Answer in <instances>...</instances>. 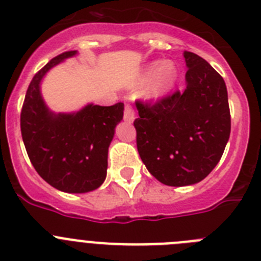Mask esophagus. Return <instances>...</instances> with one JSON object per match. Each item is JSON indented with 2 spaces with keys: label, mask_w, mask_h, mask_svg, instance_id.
I'll use <instances>...</instances> for the list:
<instances>
[{
  "label": "esophagus",
  "mask_w": 261,
  "mask_h": 261,
  "mask_svg": "<svg viewBox=\"0 0 261 261\" xmlns=\"http://www.w3.org/2000/svg\"><path fill=\"white\" fill-rule=\"evenodd\" d=\"M136 119L135 116V111L130 106H125V110H124V120L126 123H133Z\"/></svg>",
  "instance_id": "34e87169"
}]
</instances>
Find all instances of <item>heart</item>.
Wrapping results in <instances>:
<instances>
[{"instance_id":"b5f03b06","label":"heart","mask_w":261,"mask_h":261,"mask_svg":"<svg viewBox=\"0 0 261 261\" xmlns=\"http://www.w3.org/2000/svg\"><path fill=\"white\" fill-rule=\"evenodd\" d=\"M179 77L177 66L172 60L150 62L136 80L137 86L145 85L144 98L150 102H161L170 95Z\"/></svg>"}]
</instances>
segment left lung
Here are the masks:
<instances>
[{"mask_svg":"<svg viewBox=\"0 0 261 261\" xmlns=\"http://www.w3.org/2000/svg\"><path fill=\"white\" fill-rule=\"evenodd\" d=\"M186 89L153 106L137 102V149L156 180L184 187L201 181L220 162L231 120L225 81L209 62L184 52Z\"/></svg>","mask_w":261,"mask_h":261,"instance_id":"obj_1","label":"left lung"}]
</instances>
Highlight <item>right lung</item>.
Instances as JSON below:
<instances>
[{
	"instance_id": "add662e5",
	"label": "right lung",
	"mask_w": 261,
	"mask_h": 261,
	"mask_svg": "<svg viewBox=\"0 0 261 261\" xmlns=\"http://www.w3.org/2000/svg\"><path fill=\"white\" fill-rule=\"evenodd\" d=\"M77 50L61 53L32 78L20 114L23 144L32 166L48 184L66 193H86L107 176L108 147L123 120L124 105L89 103L75 112H53L40 85L48 71Z\"/></svg>"
}]
</instances>
